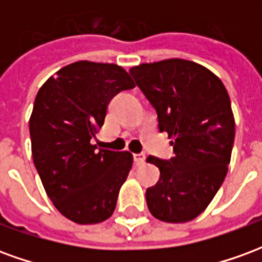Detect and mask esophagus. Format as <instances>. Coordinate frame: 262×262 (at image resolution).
I'll list each match as a JSON object with an SVG mask.
<instances>
[{
  "label": "esophagus",
  "mask_w": 262,
  "mask_h": 262,
  "mask_svg": "<svg viewBox=\"0 0 262 262\" xmlns=\"http://www.w3.org/2000/svg\"><path fill=\"white\" fill-rule=\"evenodd\" d=\"M133 159H135V164L142 165L143 163H144V160H146V156H144L143 153L135 154V156H133Z\"/></svg>",
  "instance_id": "34e87169"
}]
</instances>
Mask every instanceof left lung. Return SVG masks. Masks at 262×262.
Instances as JSON below:
<instances>
[{
    "label": "left lung",
    "instance_id": "8db88e82",
    "mask_svg": "<svg viewBox=\"0 0 262 262\" xmlns=\"http://www.w3.org/2000/svg\"><path fill=\"white\" fill-rule=\"evenodd\" d=\"M129 71L176 153L168 161L147 159L160 170L159 182L146 191L148 210L167 223L191 222L208 208L229 170L236 123L227 90L191 60L142 63Z\"/></svg>",
    "mask_w": 262,
    "mask_h": 262
}]
</instances>
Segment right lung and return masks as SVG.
Wrapping results in <instances>:
<instances>
[{
  "instance_id": "obj_1",
  "label": "right lung",
  "mask_w": 262,
  "mask_h": 262,
  "mask_svg": "<svg viewBox=\"0 0 262 262\" xmlns=\"http://www.w3.org/2000/svg\"><path fill=\"white\" fill-rule=\"evenodd\" d=\"M135 82L114 63L80 60L49 77L29 119L32 157L54 208L78 225L114 213L129 176V151L97 150L90 140L102 127L109 101Z\"/></svg>"
}]
</instances>
